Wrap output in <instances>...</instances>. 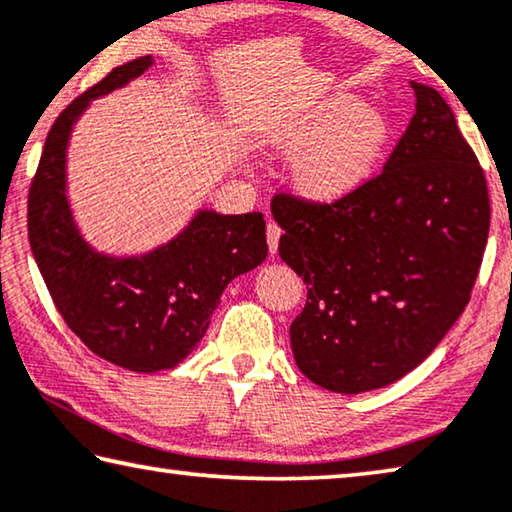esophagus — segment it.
<instances>
[{
	"label": "esophagus",
	"mask_w": 512,
	"mask_h": 512,
	"mask_svg": "<svg viewBox=\"0 0 512 512\" xmlns=\"http://www.w3.org/2000/svg\"><path fill=\"white\" fill-rule=\"evenodd\" d=\"M280 234H282L280 227L275 225L273 221H269V225H266V241H269V250H271V255L278 253V241H280Z\"/></svg>",
	"instance_id": "34e87169"
}]
</instances>
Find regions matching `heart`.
Masks as SVG:
<instances>
[{
  "instance_id": "heart-1",
  "label": "heart",
  "mask_w": 512,
  "mask_h": 512,
  "mask_svg": "<svg viewBox=\"0 0 512 512\" xmlns=\"http://www.w3.org/2000/svg\"><path fill=\"white\" fill-rule=\"evenodd\" d=\"M392 143V127L358 95L337 93L319 104L285 141L282 150L300 157L296 186L316 205H335L376 177Z\"/></svg>"
}]
</instances>
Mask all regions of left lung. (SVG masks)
I'll list each match as a JSON object with an SVG mask.
<instances>
[{
	"label": "left lung",
	"instance_id": "left-lung-1",
	"mask_svg": "<svg viewBox=\"0 0 512 512\" xmlns=\"http://www.w3.org/2000/svg\"><path fill=\"white\" fill-rule=\"evenodd\" d=\"M383 173L335 205L275 196L278 253L307 285L291 323L298 369L360 394L419 367L469 303L490 230L483 168L431 86Z\"/></svg>",
	"mask_w": 512,
	"mask_h": 512
}]
</instances>
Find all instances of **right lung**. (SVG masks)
I'll use <instances>...</instances> for the list:
<instances>
[{"instance_id": "right-lung-1", "label": "right lung", "mask_w": 512, "mask_h": 512, "mask_svg": "<svg viewBox=\"0 0 512 512\" xmlns=\"http://www.w3.org/2000/svg\"><path fill=\"white\" fill-rule=\"evenodd\" d=\"M152 56L111 70L56 118L29 189V243L56 310L95 355L118 367L173 369L205 337L225 287L266 259L259 212L198 209L189 225L143 255H107L79 232L68 200V143L97 97L141 77Z\"/></svg>"}]
</instances>
